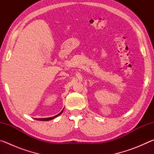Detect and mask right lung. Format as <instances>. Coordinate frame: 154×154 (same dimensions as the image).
<instances>
[{"instance_id": "right-lung-1", "label": "right lung", "mask_w": 154, "mask_h": 154, "mask_svg": "<svg viewBox=\"0 0 154 154\" xmlns=\"http://www.w3.org/2000/svg\"><path fill=\"white\" fill-rule=\"evenodd\" d=\"M62 111H63V110H62V111L60 112V113L59 114L56 115V116H54V117H51V118H38V119H37V120H40V121H49V120H51V119L56 118H57V117H58V116H60V114L62 113Z\"/></svg>"}]
</instances>
